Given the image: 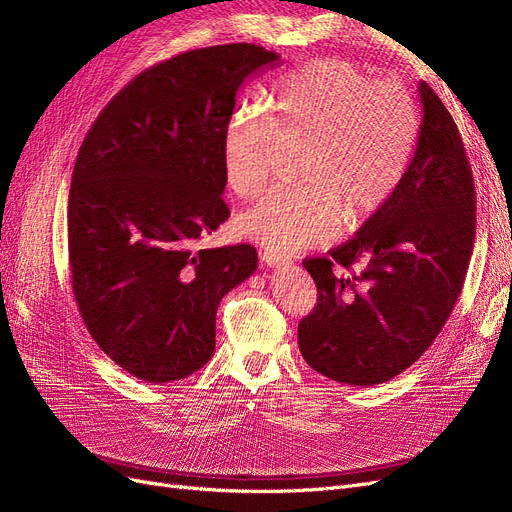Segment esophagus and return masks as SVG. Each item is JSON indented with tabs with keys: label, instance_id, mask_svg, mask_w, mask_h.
Wrapping results in <instances>:
<instances>
[{
	"label": "esophagus",
	"instance_id": "obj_1",
	"mask_svg": "<svg viewBox=\"0 0 512 512\" xmlns=\"http://www.w3.org/2000/svg\"><path fill=\"white\" fill-rule=\"evenodd\" d=\"M260 260L265 262L267 267H282V265H286V258L282 254H275V252H260Z\"/></svg>",
	"mask_w": 512,
	"mask_h": 512
}]
</instances>
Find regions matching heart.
Wrapping results in <instances>:
<instances>
[{
    "label": "heart",
    "instance_id": "heart-1",
    "mask_svg": "<svg viewBox=\"0 0 512 512\" xmlns=\"http://www.w3.org/2000/svg\"><path fill=\"white\" fill-rule=\"evenodd\" d=\"M410 91L376 81L348 59H318L275 85L269 115L241 108L222 141L230 190L258 196L271 177L275 141H303L297 181L245 211L237 228L275 254L329 241L369 220L404 177L418 138Z\"/></svg>",
    "mask_w": 512,
    "mask_h": 512
}]
</instances>
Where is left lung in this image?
<instances>
[{
    "instance_id": "obj_1",
    "label": "left lung",
    "mask_w": 512,
    "mask_h": 512,
    "mask_svg": "<svg viewBox=\"0 0 512 512\" xmlns=\"http://www.w3.org/2000/svg\"><path fill=\"white\" fill-rule=\"evenodd\" d=\"M423 119L391 198L329 256L305 258L318 303L299 322L307 365L335 382L374 386L433 344L466 280L476 200L466 147L425 81Z\"/></svg>"
}]
</instances>
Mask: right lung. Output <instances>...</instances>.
<instances>
[{"label": "right lung", "instance_id": "right-lung-1", "mask_svg": "<svg viewBox=\"0 0 512 512\" xmlns=\"http://www.w3.org/2000/svg\"><path fill=\"white\" fill-rule=\"evenodd\" d=\"M280 66L256 44L181 53L104 106L68 198L72 290L91 337L128 374L181 380L215 350L224 294L258 267L252 245L200 250L228 220L222 141L239 87Z\"/></svg>", "mask_w": 512, "mask_h": 512}]
</instances>
